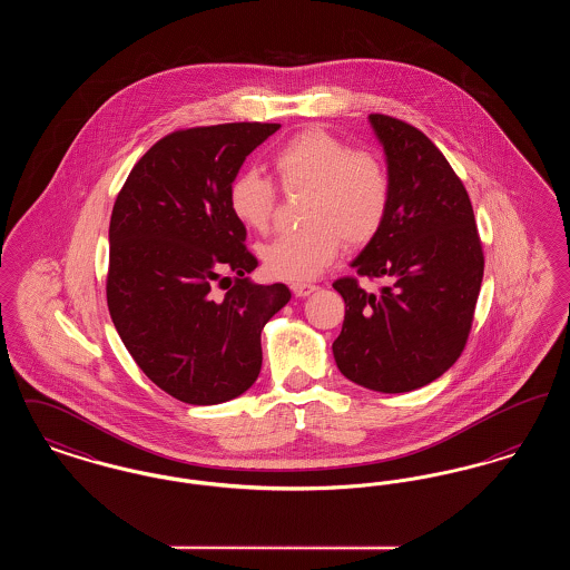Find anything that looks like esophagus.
I'll use <instances>...</instances> for the list:
<instances>
[{"label": "esophagus", "mask_w": 570, "mask_h": 570, "mask_svg": "<svg viewBox=\"0 0 570 570\" xmlns=\"http://www.w3.org/2000/svg\"><path fill=\"white\" fill-rule=\"evenodd\" d=\"M293 293L297 295V297H309L314 291H318V286L316 284H307V282H293Z\"/></svg>", "instance_id": "obj_1"}]
</instances>
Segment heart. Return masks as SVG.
Listing matches in <instances>:
<instances>
[{
  "label": "heart",
  "mask_w": 570,
  "mask_h": 570,
  "mask_svg": "<svg viewBox=\"0 0 570 570\" xmlns=\"http://www.w3.org/2000/svg\"><path fill=\"white\" fill-rule=\"evenodd\" d=\"M273 166L286 194H303L295 233L261 247L265 269L277 279L305 282L335 263L344 244L363 247L384 226L391 207V177L372 149L353 145L323 128L291 136L273 154ZM277 190L256 168H245L228 186L230 214L247 230L272 226Z\"/></svg>",
  "instance_id": "heart-1"
}]
</instances>
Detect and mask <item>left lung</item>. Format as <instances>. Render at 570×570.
<instances>
[{"label": "left lung", "instance_id": "8db88e82", "mask_svg": "<svg viewBox=\"0 0 570 570\" xmlns=\"http://www.w3.org/2000/svg\"><path fill=\"white\" fill-rule=\"evenodd\" d=\"M370 124L384 147L391 207L353 267L386 284L367 293L351 275L333 282L346 303L333 356L356 384L406 393L463 353L485 258L470 196L442 151L402 119L372 112Z\"/></svg>", "mask_w": 570, "mask_h": 570}]
</instances>
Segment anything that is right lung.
<instances>
[{
	"label": "right lung",
	"instance_id": "1",
	"mask_svg": "<svg viewBox=\"0 0 570 570\" xmlns=\"http://www.w3.org/2000/svg\"><path fill=\"white\" fill-rule=\"evenodd\" d=\"M279 124H219L160 138L117 194L107 303L145 376L184 404L239 397L261 374V331L288 301L261 286L228 186Z\"/></svg>",
	"mask_w": 570,
	"mask_h": 570
}]
</instances>
